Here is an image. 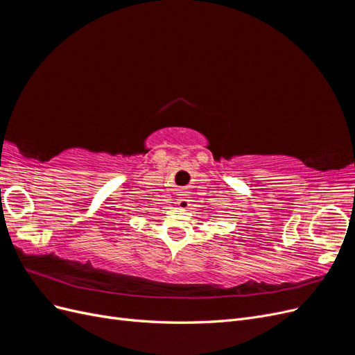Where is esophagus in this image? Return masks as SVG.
<instances>
[{"label": "esophagus", "mask_w": 355, "mask_h": 355, "mask_svg": "<svg viewBox=\"0 0 355 355\" xmlns=\"http://www.w3.org/2000/svg\"><path fill=\"white\" fill-rule=\"evenodd\" d=\"M178 206L179 207H182V209H187L188 206H189V200L188 198H185V197H180L179 200H178Z\"/></svg>", "instance_id": "1"}]
</instances>
